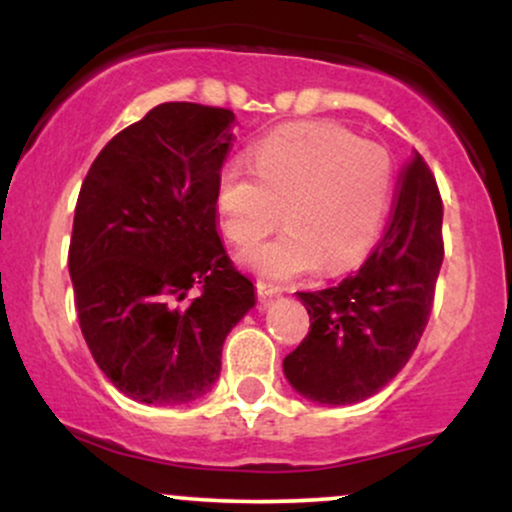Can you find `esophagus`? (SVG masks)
I'll use <instances>...</instances> for the list:
<instances>
[{"label": "esophagus", "mask_w": 512, "mask_h": 512, "mask_svg": "<svg viewBox=\"0 0 512 512\" xmlns=\"http://www.w3.org/2000/svg\"><path fill=\"white\" fill-rule=\"evenodd\" d=\"M281 289L279 286H272V284H264V281H257V296L260 298H272V296H279Z\"/></svg>", "instance_id": "1"}]
</instances>
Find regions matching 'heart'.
<instances>
[{"label":"heart","instance_id":"heart-1","mask_svg":"<svg viewBox=\"0 0 512 512\" xmlns=\"http://www.w3.org/2000/svg\"><path fill=\"white\" fill-rule=\"evenodd\" d=\"M252 168L221 170L214 207L240 250L272 233L279 216L286 223L279 238L245 255L264 279H293L317 264L342 272L378 236L392 190L385 146L334 125H293L252 149Z\"/></svg>","mask_w":512,"mask_h":512}]
</instances>
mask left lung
Segmentation results:
<instances>
[{
	"instance_id": "1",
	"label": "left lung",
	"mask_w": 512,
	"mask_h": 512,
	"mask_svg": "<svg viewBox=\"0 0 512 512\" xmlns=\"http://www.w3.org/2000/svg\"><path fill=\"white\" fill-rule=\"evenodd\" d=\"M443 264V202L424 158L399 175L390 221L361 269L322 291H298L308 337L284 358L298 395L327 407L373 397L407 366L433 308Z\"/></svg>"
}]
</instances>
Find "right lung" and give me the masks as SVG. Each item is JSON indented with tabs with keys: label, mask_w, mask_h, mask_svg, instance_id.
Masks as SVG:
<instances>
[{
	"label": "right lung",
	"mask_w": 512,
	"mask_h": 512,
	"mask_svg": "<svg viewBox=\"0 0 512 512\" xmlns=\"http://www.w3.org/2000/svg\"><path fill=\"white\" fill-rule=\"evenodd\" d=\"M233 125L226 108L161 103L103 146L81 185L69 243L81 334L134 402L207 395L228 332L255 308V286L216 228Z\"/></svg>",
	"instance_id": "right-lung-1"
}]
</instances>
